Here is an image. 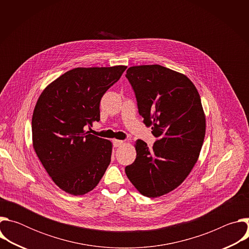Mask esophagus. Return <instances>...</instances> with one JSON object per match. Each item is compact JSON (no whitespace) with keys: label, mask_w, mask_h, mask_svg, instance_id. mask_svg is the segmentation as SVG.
Here are the masks:
<instances>
[{"label":"esophagus","mask_w":249,"mask_h":249,"mask_svg":"<svg viewBox=\"0 0 249 249\" xmlns=\"http://www.w3.org/2000/svg\"><path fill=\"white\" fill-rule=\"evenodd\" d=\"M124 144H125V142H124V141H121V140H114V141H113V145H114V147H116V148L121 147V146L124 145Z\"/></svg>","instance_id":"34e87169"}]
</instances>
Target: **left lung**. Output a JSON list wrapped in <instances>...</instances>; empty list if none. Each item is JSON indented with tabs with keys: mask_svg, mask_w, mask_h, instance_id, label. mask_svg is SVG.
<instances>
[{
	"mask_svg": "<svg viewBox=\"0 0 249 249\" xmlns=\"http://www.w3.org/2000/svg\"><path fill=\"white\" fill-rule=\"evenodd\" d=\"M126 78L158 140L152 148L138 140L136 160L125 172L142 195L160 197L178 187L198 160L206 133L201 98L185 75L160 65L130 67Z\"/></svg>",
	"mask_w": 249,
	"mask_h": 249,
	"instance_id": "8db88e82",
	"label": "left lung"
}]
</instances>
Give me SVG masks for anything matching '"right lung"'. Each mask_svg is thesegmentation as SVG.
Listing matches in <instances>:
<instances>
[{
	"label": "right lung",
	"instance_id": "1",
	"mask_svg": "<svg viewBox=\"0 0 249 249\" xmlns=\"http://www.w3.org/2000/svg\"><path fill=\"white\" fill-rule=\"evenodd\" d=\"M126 68L70 70L49 84L35 104L33 149L54 183L69 194L91 191L110 163L111 142L85 127L100 120V99Z\"/></svg>",
	"mask_w": 249,
	"mask_h": 249
}]
</instances>
